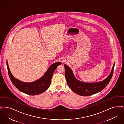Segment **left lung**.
<instances>
[{
  "label": "left lung",
  "instance_id": "obj_1",
  "mask_svg": "<svg viewBox=\"0 0 124 124\" xmlns=\"http://www.w3.org/2000/svg\"><path fill=\"white\" fill-rule=\"evenodd\" d=\"M114 65L115 63L108 76L103 81L98 82L86 83L78 80L71 69L66 65H64L65 76L68 86L74 93L80 96H88L100 92L106 87L112 78Z\"/></svg>",
  "mask_w": 124,
  "mask_h": 124
}]
</instances>
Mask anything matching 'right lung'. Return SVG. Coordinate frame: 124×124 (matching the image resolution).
I'll return each mask as SVG.
<instances>
[{"label": "right lung", "instance_id": "1", "mask_svg": "<svg viewBox=\"0 0 124 124\" xmlns=\"http://www.w3.org/2000/svg\"><path fill=\"white\" fill-rule=\"evenodd\" d=\"M61 63L57 62L51 65L44 75L38 80L31 82H22L14 77L10 70L7 61L6 65L8 72L12 83L19 91L30 95L39 94L46 91L50 85L52 77L57 67Z\"/></svg>", "mask_w": 124, "mask_h": 124}]
</instances>
